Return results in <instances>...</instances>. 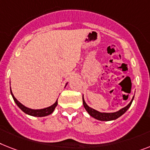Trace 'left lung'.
<instances>
[{"label": "left lung", "instance_id": "1", "mask_svg": "<svg viewBox=\"0 0 150 150\" xmlns=\"http://www.w3.org/2000/svg\"><path fill=\"white\" fill-rule=\"evenodd\" d=\"M134 99V96L133 97V99L131 100L130 103H129L127 106H126L123 108L120 109V110L117 111V112H100V111H97L94 109L91 108L88 105L86 104L85 100L83 98V104L84 108L86 110V112H88L90 116H91L92 117H93L94 119L100 121H111V120H117V118L120 117L122 114H124L125 112L128 110V109L130 107L132 103H133V100Z\"/></svg>", "mask_w": 150, "mask_h": 150}]
</instances>
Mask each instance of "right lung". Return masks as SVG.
Wrapping results in <instances>:
<instances>
[{"label":"right lung","mask_w":150,"mask_h":150,"mask_svg":"<svg viewBox=\"0 0 150 150\" xmlns=\"http://www.w3.org/2000/svg\"><path fill=\"white\" fill-rule=\"evenodd\" d=\"M68 83H67L66 85H65V87L67 85ZM11 96L13 97V100H14V102H15L16 104L17 105V106L19 107L23 112H25L26 114L30 115V116H32V117H46V116H48V115L51 114L52 112H54V110H55L56 106H57V100L54 103V104L51 105V106H48V107H46V108L44 109H38V110H35V109H31L29 108V107H27L24 105H23L21 102H19L17 99L14 97L13 96V93L11 91Z\"/></svg>","instance_id":"1"}]
</instances>
